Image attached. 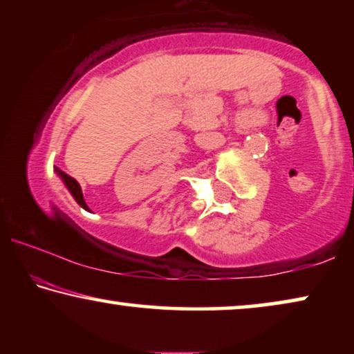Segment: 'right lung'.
<instances>
[{"label":"right lung","mask_w":354,"mask_h":354,"mask_svg":"<svg viewBox=\"0 0 354 354\" xmlns=\"http://www.w3.org/2000/svg\"><path fill=\"white\" fill-rule=\"evenodd\" d=\"M56 172L59 174L61 176V178L62 180H64V183H66V187L69 188V192H71V195L75 198V201L79 203V205L84 207V209H86L88 211V206H86V203H85V200H84V195H82V190H80V185H79V182L75 180L74 177H71L69 174H66V172H62V171H59V169H56Z\"/></svg>","instance_id":"obj_1"}]
</instances>
